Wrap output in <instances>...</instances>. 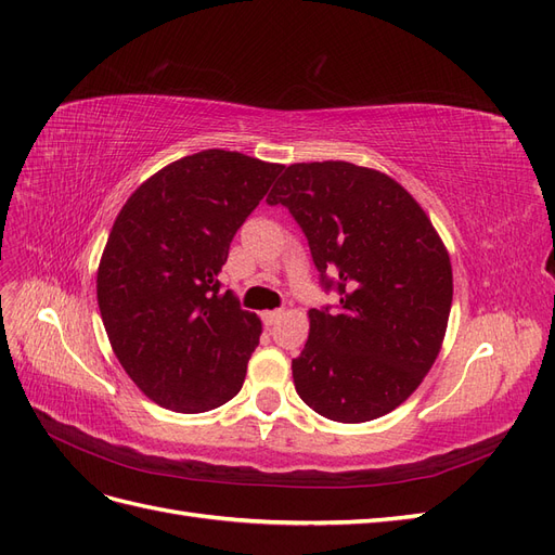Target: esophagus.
<instances>
[{
  "instance_id": "1",
  "label": "esophagus",
  "mask_w": 555,
  "mask_h": 555,
  "mask_svg": "<svg viewBox=\"0 0 555 555\" xmlns=\"http://www.w3.org/2000/svg\"><path fill=\"white\" fill-rule=\"evenodd\" d=\"M282 314H284V310H266V312H261V319L266 326H273L278 319H282Z\"/></svg>"
}]
</instances>
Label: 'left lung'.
Segmentation results:
<instances>
[{
    "label": "left lung",
    "mask_w": 555,
    "mask_h": 555,
    "mask_svg": "<svg viewBox=\"0 0 555 555\" xmlns=\"http://www.w3.org/2000/svg\"><path fill=\"white\" fill-rule=\"evenodd\" d=\"M304 229L338 310H310L292 361L300 400L363 424L402 405L438 359L451 312L449 251L400 182L349 162L292 164L268 194Z\"/></svg>",
    "instance_id": "left-lung-1"
}]
</instances>
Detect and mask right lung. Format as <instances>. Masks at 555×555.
Returning <instances> with one entry per match:
<instances>
[{"label":"right lung","instance_id":"add662e5","mask_svg":"<svg viewBox=\"0 0 555 555\" xmlns=\"http://www.w3.org/2000/svg\"><path fill=\"white\" fill-rule=\"evenodd\" d=\"M282 164L204 150L164 166L117 212L96 300L117 361L159 408L198 414L241 391L261 319L217 275Z\"/></svg>","mask_w":555,"mask_h":555}]
</instances>
